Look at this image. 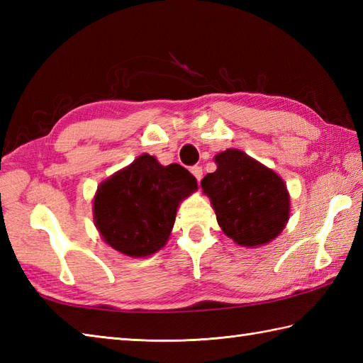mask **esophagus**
Returning <instances> with one entry per match:
<instances>
[{"label":"esophagus","instance_id":"1","mask_svg":"<svg viewBox=\"0 0 363 363\" xmlns=\"http://www.w3.org/2000/svg\"><path fill=\"white\" fill-rule=\"evenodd\" d=\"M190 172H191V174H194L195 177H196V181L199 182V181H201V177H203V168L201 167H191V169H190Z\"/></svg>","mask_w":363,"mask_h":363}]
</instances>
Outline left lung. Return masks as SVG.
Masks as SVG:
<instances>
[{"label":"left lung","instance_id":"left-lung-1","mask_svg":"<svg viewBox=\"0 0 363 363\" xmlns=\"http://www.w3.org/2000/svg\"><path fill=\"white\" fill-rule=\"evenodd\" d=\"M217 169L201 181L217 221L229 238L246 248L273 242L290 218V195L282 177L242 150L213 157Z\"/></svg>","mask_w":363,"mask_h":363}]
</instances>
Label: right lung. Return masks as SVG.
Instances as JSON below:
<instances>
[{"instance_id":"right-lung-1","label":"right lung","mask_w":363,"mask_h":363,"mask_svg":"<svg viewBox=\"0 0 363 363\" xmlns=\"http://www.w3.org/2000/svg\"><path fill=\"white\" fill-rule=\"evenodd\" d=\"M196 189L186 168L160 165L145 152L99 184L94 196L95 226L115 251L148 257L167 245L177 207Z\"/></svg>"}]
</instances>
